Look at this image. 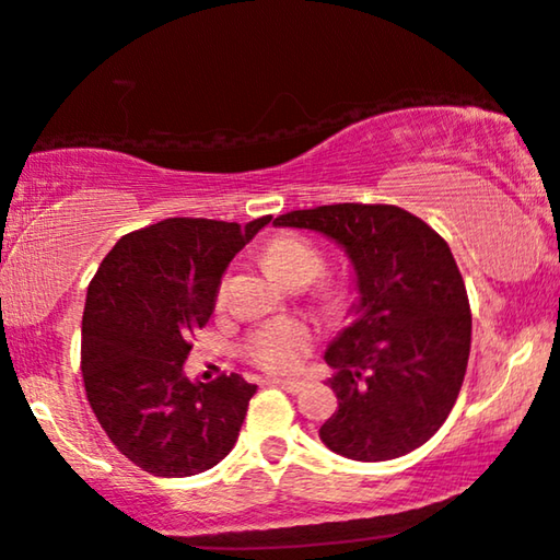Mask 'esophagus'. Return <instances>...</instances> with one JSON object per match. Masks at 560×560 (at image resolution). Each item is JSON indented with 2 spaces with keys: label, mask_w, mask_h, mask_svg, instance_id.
Listing matches in <instances>:
<instances>
[{
  "label": "esophagus",
  "mask_w": 560,
  "mask_h": 560,
  "mask_svg": "<svg viewBox=\"0 0 560 560\" xmlns=\"http://www.w3.org/2000/svg\"><path fill=\"white\" fill-rule=\"evenodd\" d=\"M271 384H277L287 394H299L306 388V381H301V378H273Z\"/></svg>",
  "instance_id": "obj_1"
}]
</instances>
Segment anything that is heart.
<instances>
[{
	"instance_id": "1",
	"label": "heart",
	"mask_w": 560,
	"mask_h": 560,
	"mask_svg": "<svg viewBox=\"0 0 560 560\" xmlns=\"http://www.w3.org/2000/svg\"><path fill=\"white\" fill-rule=\"evenodd\" d=\"M264 266L273 277L283 281H294L299 277L314 279L322 271V254L296 234H281L266 244ZM314 331L299 318H271L244 339V357L264 371L287 374L301 366V361L312 349Z\"/></svg>"
}]
</instances>
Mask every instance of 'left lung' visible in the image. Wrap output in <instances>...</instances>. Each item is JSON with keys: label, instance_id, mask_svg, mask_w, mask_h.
<instances>
[{"label": "left lung", "instance_id": "8db88e82", "mask_svg": "<svg viewBox=\"0 0 560 560\" xmlns=\"http://www.w3.org/2000/svg\"><path fill=\"white\" fill-rule=\"evenodd\" d=\"M273 224L334 238L357 271V318L324 357L339 408L318 436L351 460L423 446L448 419L471 353V306L448 244L394 203L299 209Z\"/></svg>", "mask_w": 560, "mask_h": 560}]
</instances>
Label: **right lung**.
Segmentation results:
<instances>
[{
  "mask_svg": "<svg viewBox=\"0 0 560 560\" xmlns=\"http://www.w3.org/2000/svg\"><path fill=\"white\" fill-rule=\"evenodd\" d=\"M271 217H174L121 236L86 291L82 376L106 436L141 471L182 478L234 448L254 384L184 376L191 339L214 314L229 261Z\"/></svg>",
  "mask_w": 560,
  "mask_h": 560,
  "instance_id": "right-lung-1",
  "label": "right lung"
}]
</instances>
